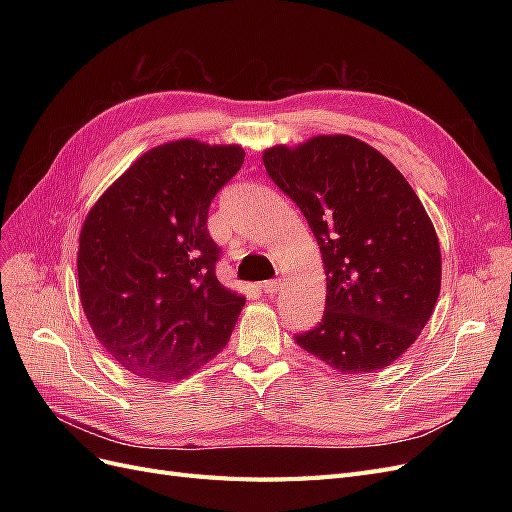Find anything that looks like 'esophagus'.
<instances>
[{
	"instance_id": "34e87169",
	"label": "esophagus",
	"mask_w": 512,
	"mask_h": 512,
	"mask_svg": "<svg viewBox=\"0 0 512 512\" xmlns=\"http://www.w3.org/2000/svg\"><path fill=\"white\" fill-rule=\"evenodd\" d=\"M260 288H262V292H267V294H275L277 290L282 288V284H280V280H269V282H262V284H260Z\"/></svg>"
}]
</instances>
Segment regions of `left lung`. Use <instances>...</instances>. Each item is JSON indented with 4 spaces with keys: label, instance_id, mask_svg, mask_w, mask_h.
I'll use <instances>...</instances> for the list:
<instances>
[{
    "label": "left lung",
    "instance_id": "obj_1",
    "mask_svg": "<svg viewBox=\"0 0 512 512\" xmlns=\"http://www.w3.org/2000/svg\"><path fill=\"white\" fill-rule=\"evenodd\" d=\"M262 162L305 215L327 271L322 320L294 342L342 374L391 365L440 294V243L421 200L380 151L344 134L267 149Z\"/></svg>",
    "mask_w": 512,
    "mask_h": 512
}]
</instances>
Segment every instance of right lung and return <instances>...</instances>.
Segmentation results:
<instances>
[{
    "mask_svg": "<svg viewBox=\"0 0 512 512\" xmlns=\"http://www.w3.org/2000/svg\"><path fill=\"white\" fill-rule=\"evenodd\" d=\"M243 158L237 145H160L89 211L76 260L83 312L132 374L183 380L228 344L245 299L215 275L222 247L207 220Z\"/></svg>",
    "mask_w": 512,
    "mask_h": 512,
    "instance_id": "1",
    "label": "right lung"
}]
</instances>
